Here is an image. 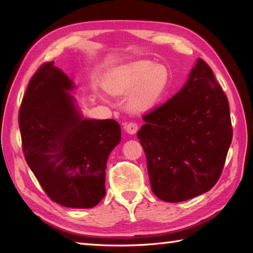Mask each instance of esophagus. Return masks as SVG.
Returning a JSON list of instances; mask_svg holds the SVG:
<instances>
[{"instance_id": "obj_1", "label": "esophagus", "mask_w": 253, "mask_h": 253, "mask_svg": "<svg viewBox=\"0 0 253 253\" xmlns=\"http://www.w3.org/2000/svg\"><path fill=\"white\" fill-rule=\"evenodd\" d=\"M124 129H125L128 134H135V132L138 130V125H137L135 122H129V123L125 124Z\"/></svg>"}]
</instances>
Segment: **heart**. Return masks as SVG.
I'll return each mask as SVG.
<instances>
[{
    "mask_svg": "<svg viewBox=\"0 0 253 253\" xmlns=\"http://www.w3.org/2000/svg\"><path fill=\"white\" fill-rule=\"evenodd\" d=\"M169 84V72L165 66L148 60L132 62L119 68L106 80L105 87L116 96L126 95L128 106L135 111L152 108L166 92Z\"/></svg>",
    "mask_w": 253,
    "mask_h": 253,
    "instance_id": "b5f03b06",
    "label": "heart"
}]
</instances>
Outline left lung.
Here are the masks:
<instances>
[{
    "label": "left lung",
    "mask_w": 253,
    "mask_h": 253,
    "mask_svg": "<svg viewBox=\"0 0 253 253\" xmlns=\"http://www.w3.org/2000/svg\"><path fill=\"white\" fill-rule=\"evenodd\" d=\"M143 119L137 137L158 199L182 202L215 185L233 130L228 98L203 59L181 90Z\"/></svg>",
    "instance_id": "1"
}]
</instances>
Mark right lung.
<instances>
[{"instance_id":"right-lung-1","label":"right lung","mask_w":253,"mask_h":253,"mask_svg":"<svg viewBox=\"0 0 253 253\" xmlns=\"http://www.w3.org/2000/svg\"><path fill=\"white\" fill-rule=\"evenodd\" d=\"M53 63H42L21 102L24 157L53 202L93 208L106 194L107 160L121 142V126L114 119H84L68 92L72 81Z\"/></svg>"}]
</instances>
